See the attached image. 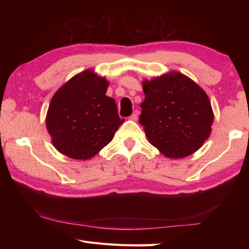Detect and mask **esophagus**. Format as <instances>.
Returning <instances> with one entry per match:
<instances>
[{
	"label": "esophagus",
	"instance_id": "esophagus-1",
	"mask_svg": "<svg viewBox=\"0 0 249 249\" xmlns=\"http://www.w3.org/2000/svg\"><path fill=\"white\" fill-rule=\"evenodd\" d=\"M138 114H139V111L138 110H135L133 114L130 115V120H134V121H137L138 120Z\"/></svg>",
	"mask_w": 249,
	"mask_h": 249
}]
</instances>
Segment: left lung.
<instances>
[{
	"label": "left lung",
	"instance_id": "1",
	"mask_svg": "<svg viewBox=\"0 0 249 249\" xmlns=\"http://www.w3.org/2000/svg\"><path fill=\"white\" fill-rule=\"evenodd\" d=\"M139 123L151 144L170 158L186 157L211 134L213 111L208 95L179 72L143 82Z\"/></svg>",
	"mask_w": 249,
	"mask_h": 249
}]
</instances>
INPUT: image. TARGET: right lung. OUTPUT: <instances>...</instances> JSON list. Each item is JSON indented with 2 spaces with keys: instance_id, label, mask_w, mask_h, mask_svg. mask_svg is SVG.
I'll use <instances>...</instances> for the list:
<instances>
[{
  "instance_id": "obj_1",
  "label": "right lung",
  "mask_w": 249,
  "mask_h": 249,
  "mask_svg": "<svg viewBox=\"0 0 249 249\" xmlns=\"http://www.w3.org/2000/svg\"><path fill=\"white\" fill-rule=\"evenodd\" d=\"M105 78L86 71L72 77L52 97L46 125L55 149L73 160H89L112 140L124 119L106 95Z\"/></svg>"
}]
</instances>
